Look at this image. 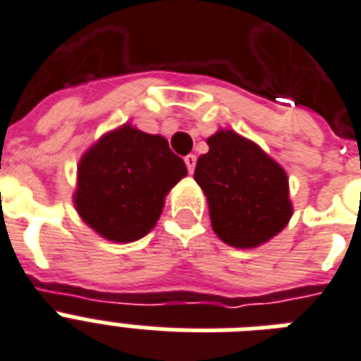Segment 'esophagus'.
Masks as SVG:
<instances>
[{
    "label": "esophagus",
    "instance_id": "obj_1",
    "mask_svg": "<svg viewBox=\"0 0 361 361\" xmlns=\"http://www.w3.org/2000/svg\"><path fill=\"white\" fill-rule=\"evenodd\" d=\"M195 161H197V158H195V154H188V156H186V158H184V164H186V167H188V171H190V173H194Z\"/></svg>",
    "mask_w": 361,
    "mask_h": 361
}]
</instances>
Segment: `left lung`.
I'll return each mask as SVG.
<instances>
[{
	"instance_id": "obj_1",
	"label": "left lung",
	"mask_w": 361,
	"mask_h": 361,
	"mask_svg": "<svg viewBox=\"0 0 361 361\" xmlns=\"http://www.w3.org/2000/svg\"><path fill=\"white\" fill-rule=\"evenodd\" d=\"M207 145L194 178L207 195L214 233L231 247L254 248L284 230L292 216L284 169L231 130H219Z\"/></svg>"
}]
</instances>
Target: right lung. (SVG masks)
Listing matches in <instances>:
<instances>
[{
  "instance_id": "right-lung-1",
  "label": "right lung",
  "mask_w": 361,
  "mask_h": 361,
  "mask_svg": "<svg viewBox=\"0 0 361 361\" xmlns=\"http://www.w3.org/2000/svg\"><path fill=\"white\" fill-rule=\"evenodd\" d=\"M183 177L186 166L164 137L124 124L80 158L75 207L109 241H137L154 228L167 192Z\"/></svg>"
}]
</instances>
